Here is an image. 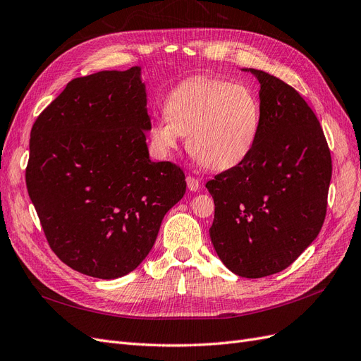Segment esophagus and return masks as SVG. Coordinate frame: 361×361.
Segmentation results:
<instances>
[{
  "instance_id": "1",
  "label": "esophagus",
  "mask_w": 361,
  "mask_h": 361,
  "mask_svg": "<svg viewBox=\"0 0 361 361\" xmlns=\"http://www.w3.org/2000/svg\"><path fill=\"white\" fill-rule=\"evenodd\" d=\"M185 183H188V189L190 192H197V190H200V188H201V184H200V181H197V178H195L192 176L185 177Z\"/></svg>"
}]
</instances>
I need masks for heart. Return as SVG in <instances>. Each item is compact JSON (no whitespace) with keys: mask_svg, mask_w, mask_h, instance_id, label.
Wrapping results in <instances>:
<instances>
[{"mask_svg":"<svg viewBox=\"0 0 361 361\" xmlns=\"http://www.w3.org/2000/svg\"><path fill=\"white\" fill-rule=\"evenodd\" d=\"M261 123V103L250 88L193 78L166 96L165 115L151 124L149 141L161 157H169L185 136L189 153L201 165L226 171L250 156Z\"/></svg>","mask_w":361,"mask_h":361,"instance_id":"b5f03b06","label":"heart"}]
</instances>
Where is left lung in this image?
<instances>
[{"mask_svg":"<svg viewBox=\"0 0 361 361\" xmlns=\"http://www.w3.org/2000/svg\"><path fill=\"white\" fill-rule=\"evenodd\" d=\"M258 79L262 123L250 156L205 188L214 200L210 237L241 277L285 270L319 234L327 212L331 156L317 115L279 78Z\"/></svg>","mask_w":361,"mask_h":361,"instance_id":"obj_1","label":"left lung"}]
</instances>
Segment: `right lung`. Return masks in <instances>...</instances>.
Wrapping results in <instances>:
<instances>
[{
    "label": "right lung",
    "mask_w": 361,
    "mask_h": 361,
    "mask_svg": "<svg viewBox=\"0 0 361 361\" xmlns=\"http://www.w3.org/2000/svg\"><path fill=\"white\" fill-rule=\"evenodd\" d=\"M141 67L76 78L34 123L27 189L51 249L97 279L129 274L153 249L184 173L151 161Z\"/></svg>",
    "instance_id": "add662e5"
}]
</instances>
